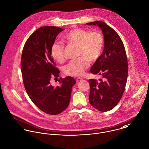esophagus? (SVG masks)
<instances>
[{"instance_id":"esophagus-1","label":"esophagus","mask_w":149,"mask_h":149,"mask_svg":"<svg viewBox=\"0 0 149 149\" xmlns=\"http://www.w3.org/2000/svg\"><path fill=\"white\" fill-rule=\"evenodd\" d=\"M82 80H83V79H82V78H80V77L77 78V79H76V82H77V83L80 82V81H82Z\"/></svg>"}]
</instances>
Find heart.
<instances>
[{"mask_svg":"<svg viewBox=\"0 0 149 149\" xmlns=\"http://www.w3.org/2000/svg\"><path fill=\"white\" fill-rule=\"evenodd\" d=\"M68 42L79 45L78 59L70 61L64 68L65 73L69 76H81L88 68L90 62L96 61L102 52L104 40L102 34L97 31L89 32L76 28L70 30L64 36ZM52 58L58 63L65 60L64 46L61 42H55L51 46Z\"/></svg>","mask_w":149,"mask_h":149,"instance_id":"heart-1","label":"heart"}]
</instances>
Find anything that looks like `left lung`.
Segmentation results:
<instances>
[{"instance_id": "8db88e82", "label": "left lung", "mask_w": 149, "mask_h": 149, "mask_svg": "<svg viewBox=\"0 0 149 149\" xmlns=\"http://www.w3.org/2000/svg\"><path fill=\"white\" fill-rule=\"evenodd\" d=\"M86 24L99 27L104 40L103 53L90 69L92 74L102 76L103 80H88L89 101L96 109L108 111L117 105L125 89L128 76L125 48L118 33L106 23L95 21Z\"/></svg>"}]
</instances>
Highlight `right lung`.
<instances>
[{
	"instance_id": "1",
	"label": "right lung",
	"mask_w": 149,
	"mask_h": 149,
	"mask_svg": "<svg viewBox=\"0 0 149 149\" xmlns=\"http://www.w3.org/2000/svg\"><path fill=\"white\" fill-rule=\"evenodd\" d=\"M63 30L55 26L38 29L26 41L22 53L21 72L26 92L36 106L49 115L59 114L66 109L76 83L70 76L59 80L60 85L55 87L50 83L60 73L54 66L50 49Z\"/></svg>"
}]
</instances>
